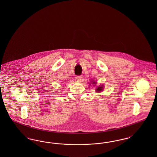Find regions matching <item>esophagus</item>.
<instances>
[{
	"instance_id": "obj_1",
	"label": "esophagus",
	"mask_w": 157,
	"mask_h": 157,
	"mask_svg": "<svg viewBox=\"0 0 157 157\" xmlns=\"http://www.w3.org/2000/svg\"><path fill=\"white\" fill-rule=\"evenodd\" d=\"M83 78L82 75H78V76H76L75 77V79L77 80V81H81L82 79V78Z\"/></svg>"
}]
</instances>
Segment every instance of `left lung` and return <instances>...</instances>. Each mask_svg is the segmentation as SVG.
<instances>
[{
  "label": "left lung",
  "instance_id": "8db88e82",
  "mask_svg": "<svg viewBox=\"0 0 157 157\" xmlns=\"http://www.w3.org/2000/svg\"><path fill=\"white\" fill-rule=\"evenodd\" d=\"M95 83V82H94L93 83ZM103 88H103V86H101L98 87L97 89L96 90H97V92H101V90H103Z\"/></svg>",
  "mask_w": 157,
  "mask_h": 157
}]
</instances>
